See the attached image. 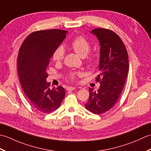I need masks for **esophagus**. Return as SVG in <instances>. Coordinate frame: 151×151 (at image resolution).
I'll use <instances>...</instances> for the list:
<instances>
[{
	"label": "esophagus",
	"instance_id": "esophagus-1",
	"mask_svg": "<svg viewBox=\"0 0 151 151\" xmlns=\"http://www.w3.org/2000/svg\"><path fill=\"white\" fill-rule=\"evenodd\" d=\"M74 89H76V87H68L66 88V90L68 91H73Z\"/></svg>",
	"mask_w": 151,
	"mask_h": 151
}]
</instances>
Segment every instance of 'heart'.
I'll return each mask as SVG.
<instances>
[{
    "label": "heart",
    "instance_id": "obj_1",
    "mask_svg": "<svg viewBox=\"0 0 151 151\" xmlns=\"http://www.w3.org/2000/svg\"><path fill=\"white\" fill-rule=\"evenodd\" d=\"M71 47L76 53L81 57H85L86 63L93 65L94 63L96 57L94 55H87L91 49V44L87 39L83 36H78L73 39L71 43ZM64 57V50L62 46H58L54 50L52 54V58L55 62H60ZM84 72L81 71L70 72L68 76V80L71 81H76L77 78L84 76Z\"/></svg>",
    "mask_w": 151,
    "mask_h": 151
}]
</instances>
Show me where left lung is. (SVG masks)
<instances>
[{"label": "left lung", "instance_id": "8db88e82", "mask_svg": "<svg viewBox=\"0 0 151 151\" xmlns=\"http://www.w3.org/2000/svg\"><path fill=\"white\" fill-rule=\"evenodd\" d=\"M91 32L100 45V73L96 78L100 86L96 91L88 88V100L85 107L100 115L111 109L121 96L128 73V55L121 38L112 30L98 28Z\"/></svg>", "mask_w": 151, "mask_h": 151}]
</instances>
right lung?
<instances>
[{"mask_svg":"<svg viewBox=\"0 0 151 151\" xmlns=\"http://www.w3.org/2000/svg\"><path fill=\"white\" fill-rule=\"evenodd\" d=\"M66 32L57 29L33 32L19 48L17 71L21 85L30 105L42 113L57 109L65 96L61 86L50 89L46 70L54 50L66 38Z\"/></svg>","mask_w":151,"mask_h":151,"instance_id":"right-lung-1","label":"right lung"}]
</instances>
